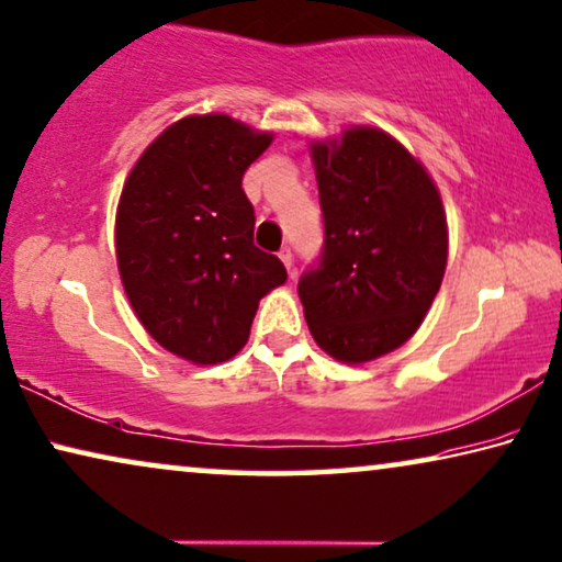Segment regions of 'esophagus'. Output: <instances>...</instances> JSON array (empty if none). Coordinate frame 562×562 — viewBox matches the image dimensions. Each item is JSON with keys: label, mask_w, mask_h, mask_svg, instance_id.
<instances>
[{"label": "esophagus", "mask_w": 562, "mask_h": 562, "mask_svg": "<svg viewBox=\"0 0 562 562\" xmlns=\"http://www.w3.org/2000/svg\"><path fill=\"white\" fill-rule=\"evenodd\" d=\"M279 258L283 261V266L289 268V273L294 276V271H291V268H294V256H291V248H281L279 250Z\"/></svg>", "instance_id": "1"}]
</instances>
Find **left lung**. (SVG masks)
Wrapping results in <instances>:
<instances>
[{
	"label": "left lung",
	"instance_id": "8db88e82",
	"mask_svg": "<svg viewBox=\"0 0 562 562\" xmlns=\"http://www.w3.org/2000/svg\"><path fill=\"white\" fill-rule=\"evenodd\" d=\"M324 254L301 276L308 331L337 362L405 345L426 319L449 261V225L428 169L378 126L308 142Z\"/></svg>",
	"mask_w": 562,
	"mask_h": 562
}]
</instances>
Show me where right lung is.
<instances>
[{
	"label": "right lung",
	"mask_w": 562,
	"mask_h": 562,
	"mask_svg": "<svg viewBox=\"0 0 562 562\" xmlns=\"http://www.w3.org/2000/svg\"><path fill=\"white\" fill-rule=\"evenodd\" d=\"M273 134L225 113L167 126L128 172L116 207V263L136 319L194 364L246 347L258 301L286 283L279 258L254 246L243 175Z\"/></svg>",
	"instance_id": "obj_1"
}]
</instances>
